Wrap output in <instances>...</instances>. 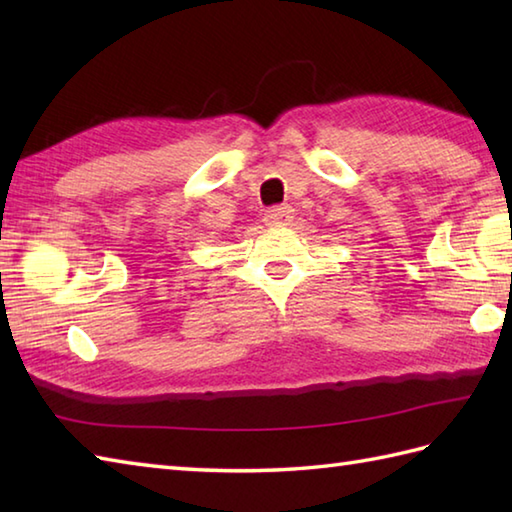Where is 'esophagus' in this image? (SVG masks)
<instances>
[{
  "instance_id": "obj_1",
  "label": "esophagus",
  "mask_w": 512,
  "mask_h": 512,
  "mask_svg": "<svg viewBox=\"0 0 512 512\" xmlns=\"http://www.w3.org/2000/svg\"><path fill=\"white\" fill-rule=\"evenodd\" d=\"M290 217H292V211L288 206H275V209H270L264 215V222L268 226H286L290 222Z\"/></svg>"
}]
</instances>
